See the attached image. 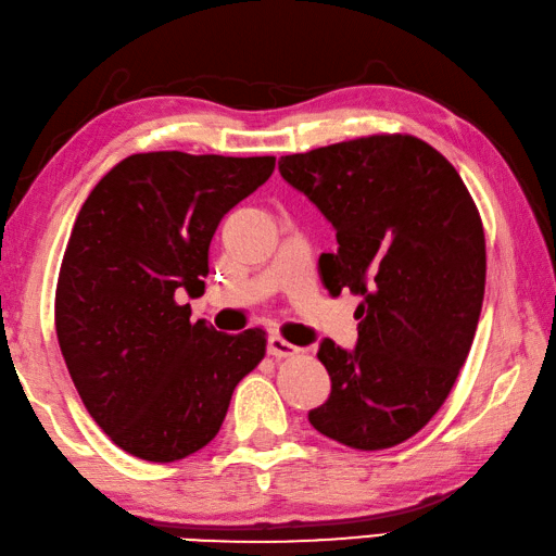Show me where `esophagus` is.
Masks as SVG:
<instances>
[{"label": "esophagus", "mask_w": 556, "mask_h": 556, "mask_svg": "<svg viewBox=\"0 0 556 556\" xmlns=\"http://www.w3.org/2000/svg\"><path fill=\"white\" fill-rule=\"evenodd\" d=\"M268 353L274 355V357H278V359H280V357H294V355H300V348L288 343L282 336L274 333V336L268 338Z\"/></svg>", "instance_id": "1"}]
</instances>
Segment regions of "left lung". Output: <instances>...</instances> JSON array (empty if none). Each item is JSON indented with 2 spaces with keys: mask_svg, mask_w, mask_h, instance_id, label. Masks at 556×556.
Listing matches in <instances>:
<instances>
[{
  "mask_svg": "<svg viewBox=\"0 0 556 556\" xmlns=\"http://www.w3.org/2000/svg\"><path fill=\"white\" fill-rule=\"evenodd\" d=\"M282 179L336 228L326 290L362 294L355 350L319 345L331 395L309 413L357 451L403 444L432 420L470 353L484 298L480 211L444 155L410 134H374L282 155Z\"/></svg>",
  "mask_w": 556,
  "mask_h": 556,
  "instance_id": "left-lung-1",
  "label": "left lung"
}]
</instances>
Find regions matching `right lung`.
<instances>
[{
  "mask_svg": "<svg viewBox=\"0 0 556 556\" xmlns=\"http://www.w3.org/2000/svg\"><path fill=\"white\" fill-rule=\"evenodd\" d=\"M274 167V155L134 153L76 215L56 341L90 417L136 458L173 463L206 446L266 355L264 328L228 336L189 321L177 292H201L215 228Z\"/></svg>",
  "mask_w": 556,
  "mask_h": 556,
  "instance_id": "add662e5",
  "label": "right lung"
}]
</instances>
